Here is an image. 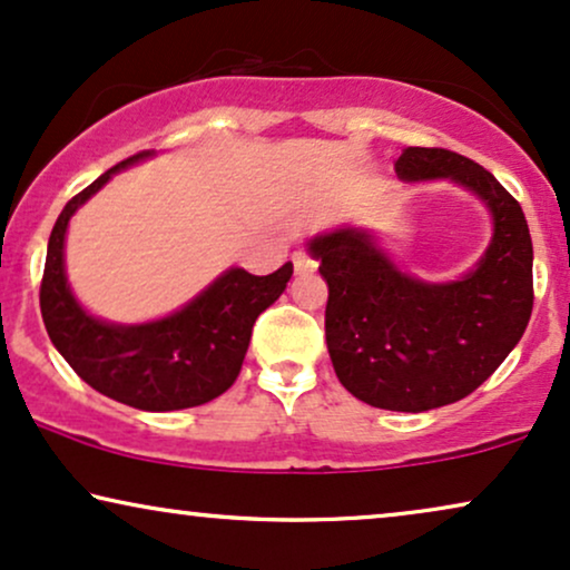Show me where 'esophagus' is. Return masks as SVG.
Listing matches in <instances>:
<instances>
[{
	"label": "esophagus",
	"mask_w": 570,
	"mask_h": 570,
	"mask_svg": "<svg viewBox=\"0 0 570 570\" xmlns=\"http://www.w3.org/2000/svg\"><path fill=\"white\" fill-rule=\"evenodd\" d=\"M292 265H294V271H297V273H313L315 268H318V263H315L313 257H309L305 249L294 252V255H292Z\"/></svg>",
	"instance_id": "1"
}]
</instances>
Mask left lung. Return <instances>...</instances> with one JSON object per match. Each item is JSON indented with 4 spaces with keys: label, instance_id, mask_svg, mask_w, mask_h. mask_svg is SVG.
Returning a JSON list of instances; mask_svg holds the SVG:
<instances>
[{
    "label": "left lung",
    "instance_id": "obj_1",
    "mask_svg": "<svg viewBox=\"0 0 570 570\" xmlns=\"http://www.w3.org/2000/svg\"><path fill=\"white\" fill-rule=\"evenodd\" d=\"M405 181L450 178L487 202L494 236L476 271L450 284L402 273L368 232L315 236L328 284L326 344L342 386L381 410L423 413L468 397L521 342L534 307V249L521 205L487 168L439 147H407Z\"/></svg>",
    "mask_w": 570,
    "mask_h": 570
}]
</instances>
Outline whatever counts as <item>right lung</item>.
<instances>
[{
  "label": "right lung",
  "instance_id": "obj_1",
  "mask_svg": "<svg viewBox=\"0 0 570 570\" xmlns=\"http://www.w3.org/2000/svg\"><path fill=\"white\" fill-rule=\"evenodd\" d=\"M149 155L139 153L118 163L62 207L49 236L39 302L49 338L86 384L128 407L165 413L205 405L234 384L257 315L281 297L294 268L286 263L271 276L232 268L178 313L141 326L91 318L65 278L68 220L112 173Z\"/></svg>",
  "mask_w": 570,
  "mask_h": 570
}]
</instances>
